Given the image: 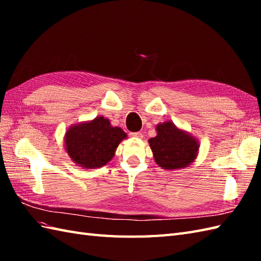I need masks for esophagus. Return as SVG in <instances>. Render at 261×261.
Segmentation results:
<instances>
[{
    "label": "esophagus",
    "instance_id": "obj_1",
    "mask_svg": "<svg viewBox=\"0 0 261 261\" xmlns=\"http://www.w3.org/2000/svg\"><path fill=\"white\" fill-rule=\"evenodd\" d=\"M130 137L132 138H137V139H142V134L141 132H131L130 134Z\"/></svg>",
    "mask_w": 261,
    "mask_h": 261
}]
</instances>
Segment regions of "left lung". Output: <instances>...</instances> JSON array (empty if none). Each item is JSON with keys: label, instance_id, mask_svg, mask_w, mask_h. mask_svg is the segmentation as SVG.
Listing matches in <instances>:
<instances>
[{"label": "left lung", "instance_id": "left-lung-1", "mask_svg": "<svg viewBox=\"0 0 261 261\" xmlns=\"http://www.w3.org/2000/svg\"><path fill=\"white\" fill-rule=\"evenodd\" d=\"M157 136L149 139L153 159L166 170H178L190 166L198 154V140L171 121L156 125Z\"/></svg>", "mask_w": 261, "mask_h": 261}]
</instances>
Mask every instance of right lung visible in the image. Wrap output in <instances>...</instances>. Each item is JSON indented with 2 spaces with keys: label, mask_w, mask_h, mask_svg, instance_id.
<instances>
[{
  "label": "right lung",
  "mask_w": 261,
  "mask_h": 261,
  "mask_svg": "<svg viewBox=\"0 0 261 261\" xmlns=\"http://www.w3.org/2000/svg\"><path fill=\"white\" fill-rule=\"evenodd\" d=\"M126 138L121 127L113 126L104 116H96L69 126L64 137V146L77 166L95 169L111 162L120 142Z\"/></svg>",
  "instance_id": "add662e5"
}]
</instances>
